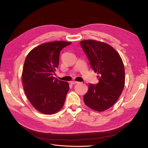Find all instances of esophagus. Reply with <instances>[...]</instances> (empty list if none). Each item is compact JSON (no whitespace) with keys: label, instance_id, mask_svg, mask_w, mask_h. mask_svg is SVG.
Returning a JSON list of instances; mask_svg holds the SVG:
<instances>
[{"label":"esophagus","instance_id":"1","mask_svg":"<svg viewBox=\"0 0 148 148\" xmlns=\"http://www.w3.org/2000/svg\"><path fill=\"white\" fill-rule=\"evenodd\" d=\"M78 83V82H76V81H72V82H70V83H71V84H77V83Z\"/></svg>","mask_w":148,"mask_h":148}]
</instances>
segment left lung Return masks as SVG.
<instances>
[{"label":"left lung","mask_w":148,"mask_h":148,"mask_svg":"<svg viewBox=\"0 0 148 148\" xmlns=\"http://www.w3.org/2000/svg\"><path fill=\"white\" fill-rule=\"evenodd\" d=\"M99 83L89 84L83 96L84 104L93 110L103 112L117 102L125 85V68L119 53L109 44L96 40L80 41Z\"/></svg>","instance_id":"left-lung-1"}]
</instances>
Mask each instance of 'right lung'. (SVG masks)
Returning a JSON list of instances; mask_svg holds the SVG:
<instances>
[{"instance_id": "1", "label": "right lung", "mask_w": 148, "mask_h": 148, "mask_svg": "<svg viewBox=\"0 0 148 148\" xmlns=\"http://www.w3.org/2000/svg\"><path fill=\"white\" fill-rule=\"evenodd\" d=\"M71 42L56 41L41 44L27 55L21 81L25 95L35 109L44 114L58 112L64 106L69 84L53 77L60 51Z\"/></svg>"}]
</instances>
